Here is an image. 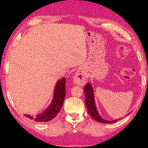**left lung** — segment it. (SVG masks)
<instances>
[{"instance_id":"1","label":"left lung","mask_w":148,"mask_h":148,"mask_svg":"<svg viewBox=\"0 0 148 148\" xmlns=\"http://www.w3.org/2000/svg\"><path fill=\"white\" fill-rule=\"evenodd\" d=\"M66 79L64 77H61L56 82L54 87L53 97L51 103L47 108L42 113L37 114L35 116V121L47 122L53 119L59 113L63 104L65 95H66ZM28 118L32 119L33 116L29 114H24Z\"/></svg>"}]
</instances>
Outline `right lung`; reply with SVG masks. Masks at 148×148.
<instances>
[{"label": "right lung", "mask_w": 148, "mask_h": 148, "mask_svg": "<svg viewBox=\"0 0 148 148\" xmlns=\"http://www.w3.org/2000/svg\"><path fill=\"white\" fill-rule=\"evenodd\" d=\"M85 92V98H86V104L87 108L88 113L90 114L92 118L96 120L97 121L103 123H112L116 122L117 120L114 121H106L102 119L100 116L98 111H97L96 105H95V101L94 97V91L92 88V85L88 83L84 87Z\"/></svg>", "instance_id": "obj_1"}]
</instances>
